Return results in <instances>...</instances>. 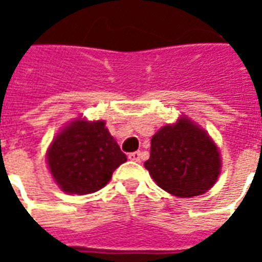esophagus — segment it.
<instances>
[{
  "mask_svg": "<svg viewBox=\"0 0 262 262\" xmlns=\"http://www.w3.org/2000/svg\"><path fill=\"white\" fill-rule=\"evenodd\" d=\"M129 159H130L132 161H136V163H139V161L142 160V153H140V151H135V153H130V154H129Z\"/></svg>",
  "mask_w": 262,
  "mask_h": 262,
  "instance_id": "esophagus-1",
  "label": "esophagus"
}]
</instances>
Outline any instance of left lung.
Instances as JSON below:
<instances>
[{
    "mask_svg": "<svg viewBox=\"0 0 262 262\" xmlns=\"http://www.w3.org/2000/svg\"><path fill=\"white\" fill-rule=\"evenodd\" d=\"M146 170L160 188L180 198L206 192L220 176L217 146L206 130L182 116L151 137Z\"/></svg>",
    "mask_w": 262,
    "mask_h": 262,
    "instance_id": "obj_1",
    "label": "left lung"
}]
</instances>
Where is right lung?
Instances as JSON below:
<instances>
[{"label":"right lung","mask_w":262,"mask_h":262,"mask_svg":"<svg viewBox=\"0 0 262 262\" xmlns=\"http://www.w3.org/2000/svg\"><path fill=\"white\" fill-rule=\"evenodd\" d=\"M126 160L103 120H73L56 135L48 150L49 171L56 184L75 195L99 191Z\"/></svg>","instance_id":"right-lung-1"}]
</instances>
